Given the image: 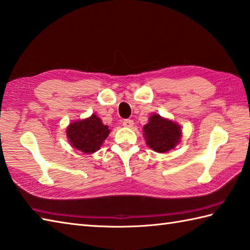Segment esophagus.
Instances as JSON below:
<instances>
[{
  "mask_svg": "<svg viewBox=\"0 0 250 250\" xmlns=\"http://www.w3.org/2000/svg\"><path fill=\"white\" fill-rule=\"evenodd\" d=\"M122 125H124V126H126V128H132L134 125V121L131 119H125L124 121H122Z\"/></svg>",
  "mask_w": 250,
  "mask_h": 250,
  "instance_id": "1",
  "label": "esophagus"
}]
</instances>
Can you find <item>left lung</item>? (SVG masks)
<instances>
[{"instance_id": "8db88e82", "label": "left lung", "mask_w": 250, "mask_h": 250, "mask_svg": "<svg viewBox=\"0 0 250 250\" xmlns=\"http://www.w3.org/2000/svg\"><path fill=\"white\" fill-rule=\"evenodd\" d=\"M143 129L146 144L157 153H167L174 148L182 135L179 125L156 114L150 117L149 122Z\"/></svg>"}]
</instances>
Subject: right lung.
Segmentation results:
<instances>
[{
    "label": "right lung",
    "instance_id": "1",
    "mask_svg": "<svg viewBox=\"0 0 250 250\" xmlns=\"http://www.w3.org/2000/svg\"><path fill=\"white\" fill-rule=\"evenodd\" d=\"M108 126L103 125L96 115L86 119L75 121L67 128V138L71 146L85 154L95 153L108 136Z\"/></svg>",
    "mask_w": 250,
    "mask_h": 250
}]
</instances>
